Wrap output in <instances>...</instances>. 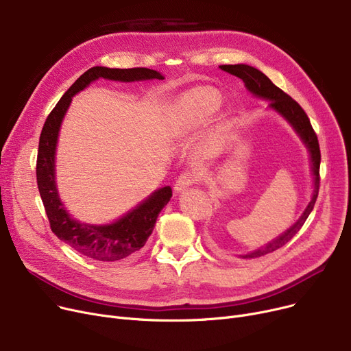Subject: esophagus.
Listing matches in <instances>:
<instances>
[{
  "label": "esophagus",
  "instance_id": "34e87169",
  "mask_svg": "<svg viewBox=\"0 0 351 351\" xmlns=\"http://www.w3.org/2000/svg\"><path fill=\"white\" fill-rule=\"evenodd\" d=\"M197 182V176L193 173V172H185L182 173L178 180L175 182V192L179 193V192H183L186 191L188 188H191L192 185H195V183Z\"/></svg>",
  "mask_w": 351,
  "mask_h": 351
}]
</instances>
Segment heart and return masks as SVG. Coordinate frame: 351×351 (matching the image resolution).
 Returning a JSON list of instances; mask_svg holds the SVG:
<instances>
[{
	"label": "heart",
	"mask_w": 351,
	"mask_h": 351,
	"mask_svg": "<svg viewBox=\"0 0 351 351\" xmlns=\"http://www.w3.org/2000/svg\"><path fill=\"white\" fill-rule=\"evenodd\" d=\"M222 104V97L215 88L199 86L189 89L172 104L169 122L179 134H188L204 125Z\"/></svg>",
	"instance_id": "b5f03b06"
}]
</instances>
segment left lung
Listing matches in <instances>:
<instances>
[{
    "mask_svg": "<svg viewBox=\"0 0 351 351\" xmlns=\"http://www.w3.org/2000/svg\"><path fill=\"white\" fill-rule=\"evenodd\" d=\"M220 69H223L225 72H229L230 75H234L237 78H241L245 82L246 89L253 94L257 98H262L269 102V108L276 110L279 115H282L290 125L291 128L296 131V134L300 136V139L303 141V143L306 145V147L308 149L310 154V163H311V172H313V183H315V191H313V196L311 200L308 202L307 208L304 209L303 215L299 217V220L294 223L291 228H289L286 232H283L280 236H278L276 239H273L271 242H269L267 245L262 246L261 249H256L250 253L246 254H239V257L242 259H254V257H261L265 256L267 253H271L274 250H278L279 247L285 246L290 239L296 234L302 226L304 225L306 219L308 217L310 212L315 208L316 199L319 195V185H320V147H319V141H317V135L316 132L313 131L310 119L307 118L306 112L303 110V108L294 101L291 97H289L287 94L276 86L266 75L250 65L246 64H236V65H220Z\"/></svg>",
    "mask_w": 351,
    "mask_h": 351,
    "instance_id": "left-lung-1",
    "label": "left lung"
}]
</instances>
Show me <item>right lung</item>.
<instances>
[{
	"label": "right lung",
	"instance_id": "right-lung-1",
	"mask_svg": "<svg viewBox=\"0 0 351 351\" xmlns=\"http://www.w3.org/2000/svg\"><path fill=\"white\" fill-rule=\"evenodd\" d=\"M99 78L134 82L163 80V75L147 68L119 69L106 66H94L82 73L55 105L44 123L38 145V158H36V183L51 230L61 241L94 261L117 262L135 254L145 246L155 228L158 215L172 197V189L171 186H165L155 191L136 208L108 225L81 223L66 212L55 182V151H57L60 128L72 97Z\"/></svg>",
	"mask_w": 351,
	"mask_h": 351
}]
</instances>
